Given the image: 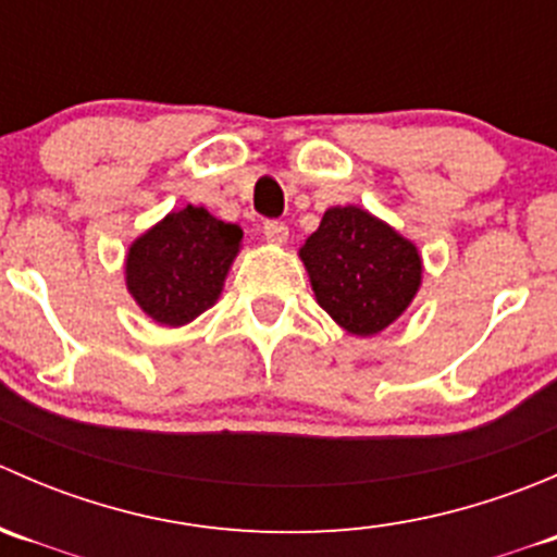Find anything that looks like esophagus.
I'll return each instance as SVG.
<instances>
[{
    "instance_id": "obj_1",
    "label": "esophagus",
    "mask_w": 557,
    "mask_h": 557,
    "mask_svg": "<svg viewBox=\"0 0 557 557\" xmlns=\"http://www.w3.org/2000/svg\"><path fill=\"white\" fill-rule=\"evenodd\" d=\"M263 237L272 245H285L288 243V226L280 221H267L263 223Z\"/></svg>"
}]
</instances>
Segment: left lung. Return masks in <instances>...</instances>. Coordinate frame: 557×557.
I'll return each instance as SVG.
<instances>
[{
	"instance_id": "left-lung-1",
	"label": "left lung",
	"mask_w": 557,
	"mask_h": 557,
	"mask_svg": "<svg viewBox=\"0 0 557 557\" xmlns=\"http://www.w3.org/2000/svg\"><path fill=\"white\" fill-rule=\"evenodd\" d=\"M314 299L347 334L372 336L412 305L423 280L418 247L361 207H331L299 250Z\"/></svg>"
}]
</instances>
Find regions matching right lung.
<instances>
[{
	"mask_svg": "<svg viewBox=\"0 0 557 557\" xmlns=\"http://www.w3.org/2000/svg\"><path fill=\"white\" fill-rule=\"evenodd\" d=\"M243 245L237 223L183 207L137 237L126 252V288L148 318L185 325L210 310Z\"/></svg>",
	"mask_w": 557,
	"mask_h": 557,
	"instance_id": "right-lung-1",
	"label": "right lung"
}]
</instances>
